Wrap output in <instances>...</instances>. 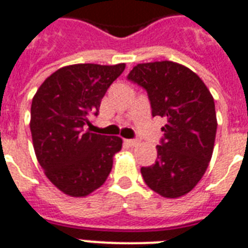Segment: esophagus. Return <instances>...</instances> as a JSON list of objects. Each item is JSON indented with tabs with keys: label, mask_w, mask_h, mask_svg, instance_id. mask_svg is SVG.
Listing matches in <instances>:
<instances>
[{
	"label": "esophagus",
	"mask_w": 248,
	"mask_h": 248,
	"mask_svg": "<svg viewBox=\"0 0 248 248\" xmlns=\"http://www.w3.org/2000/svg\"><path fill=\"white\" fill-rule=\"evenodd\" d=\"M126 144H127L128 147H136V145L139 144V140H135V139L126 140Z\"/></svg>",
	"instance_id": "34e87169"
}]
</instances>
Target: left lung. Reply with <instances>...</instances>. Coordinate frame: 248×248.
<instances>
[{
  "label": "left lung",
  "mask_w": 248,
  "mask_h": 248,
  "mask_svg": "<svg viewBox=\"0 0 248 248\" xmlns=\"http://www.w3.org/2000/svg\"><path fill=\"white\" fill-rule=\"evenodd\" d=\"M147 90L153 117H165L155 165L141 167L145 184L165 198L192 190L206 172L215 144V103L189 68L170 60L138 64L127 77Z\"/></svg>",
  "instance_id": "left-lung-1"
}]
</instances>
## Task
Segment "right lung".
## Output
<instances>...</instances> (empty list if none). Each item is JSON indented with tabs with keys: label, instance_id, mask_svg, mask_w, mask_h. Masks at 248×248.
Wrapping results in <instances>:
<instances>
[{
	"label": "right lung",
	"instance_id": "obj_1",
	"mask_svg": "<svg viewBox=\"0 0 248 248\" xmlns=\"http://www.w3.org/2000/svg\"><path fill=\"white\" fill-rule=\"evenodd\" d=\"M126 64H73L54 72L34 93L31 132L45 175L71 197H86L104 184L113 155L122 148L118 136L85 131L97 116L108 87Z\"/></svg>",
	"mask_w": 248,
	"mask_h": 248
}]
</instances>
